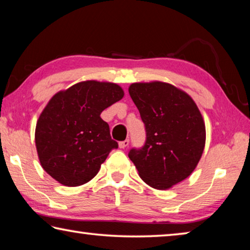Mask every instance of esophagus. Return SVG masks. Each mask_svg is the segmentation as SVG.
Returning <instances> with one entry per match:
<instances>
[{
  "label": "esophagus",
  "instance_id": "obj_1",
  "mask_svg": "<svg viewBox=\"0 0 250 250\" xmlns=\"http://www.w3.org/2000/svg\"><path fill=\"white\" fill-rule=\"evenodd\" d=\"M128 146H129V140H128V139H126V140H125V141L119 142V147H120V149H125V147H126Z\"/></svg>",
  "mask_w": 250,
  "mask_h": 250
}]
</instances>
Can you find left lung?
Segmentation results:
<instances>
[{"mask_svg": "<svg viewBox=\"0 0 250 250\" xmlns=\"http://www.w3.org/2000/svg\"><path fill=\"white\" fill-rule=\"evenodd\" d=\"M129 94L146 133L145 146L132 147L129 158L147 185L170 188L191 175L204 151L200 110L186 92L167 83H135Z\"/></svg>", "mask_w": 250, "mask_h": 250, "instance_id": "1", "label": "left lung"}]
</instances>
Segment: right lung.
Here are the masks:
<instances>
[{
  "label": "right lung",
  "instance_id": "right-lung-1",
  "mask_svg": "<svg viewBox=\"0 0 250 250\" xmlns=\"http://www.w3.org/2000/svg\"><path fill=\"white\" fill-rule=\"evenodd\" d=\"M117 83L87 80L55 95L41 113L35 143L44 170L65 186L94 179L118 142L100 113L124 97Z\"/></svg>",
  "mask_w": 250,
  "mask_h": 250
}]
</instances>
